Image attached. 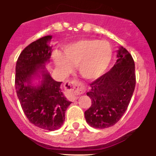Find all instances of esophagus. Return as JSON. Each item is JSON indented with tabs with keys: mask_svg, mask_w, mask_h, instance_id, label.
I'll list each match as a JSON object with an SVG mask.
<instances>
[{
	"mask_svg": "<svg viewBox=\"0 0 156 156\" xmlns=\"http://www.w3.org/2000/svg\"><path fill=\"white\" fill-rule=\"evenodd\" d=\"M68 84H69V85L73 88V95L72 97V98L73 100H76L77 96L79 95V94H83V93L84 92L83 89H82L79 85H78V83H77V82L75 80L69 82V83Z\"/></svg>",
	"mask_w": 156,
	"mask_h": 156,
	"instance_id": "1",
	"label": "esophagus"
}]
</instances>
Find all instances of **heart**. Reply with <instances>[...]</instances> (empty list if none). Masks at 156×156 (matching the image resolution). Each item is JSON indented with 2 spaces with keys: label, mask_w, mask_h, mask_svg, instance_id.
<instances>
[{
  "label": "heart",
  "mask_w": 156,
  "mask_h": 156,
  "mask_svg": "<svg viewBox=\"0 0 156 156\" xmlns=\"http://www.w3.org/2000/svg\"><path fill=\"white\" fill-rule=\"evenodd\" d=\"M64 53H55L53 56L57 69L65 75L78 66V72L83 78L94 80L103 76L107 70L113 56L111 44L106 41L98 39H81L67 44Z\"/></svg>",
  "instance_id": "1"
}]
</instances>
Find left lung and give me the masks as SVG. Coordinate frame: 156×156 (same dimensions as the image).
<instances>
[{
  "instance_id": "obj_1",
  "label": "left lung",
  "mask_w": 156,
  "mask_h": 156,
  "mask_svg": "<svg viewBox=\"0 0 156 156\" xmlns=\"http://www.w3.org/2000/svg\"><path fill=\"white\" fill-rule=\"evenodd\" d=\"M118 59L108 72L90 83L87 94L92 105L84 112L87 123L94 128L115 125L128 108L136 86L135 64L124 48L118 51Z\"/></svg>"
}]
</instances>
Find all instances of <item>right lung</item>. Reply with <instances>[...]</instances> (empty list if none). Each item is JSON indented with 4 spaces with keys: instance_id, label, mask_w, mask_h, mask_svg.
Returning a JSON list of instances; mask_svg holds the SVG:
<instances>
[{
    "instance_id": "1",
    "label": "right lung",
    "mask_w": 156,
    "mask_h": 156,
    "mask_svg": "<svg viewBox=\"0 0 156 156\" xmlns=\"http://www.w3.org/2000/svg\"><path fill=\"white\" fill-rule=\"evenodd\" d=\"M52 36L31 42L21 52L15 67V89L21 107L31 123L53 131L62 127L65 111L70 105L61 89L62 82L55 81L45 70L52 48L48 44ZM39 72L42 79L37 86L31 80Z\"/></svg>"
}]
</instances>
